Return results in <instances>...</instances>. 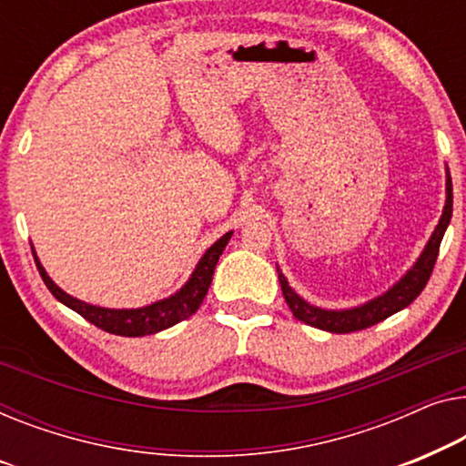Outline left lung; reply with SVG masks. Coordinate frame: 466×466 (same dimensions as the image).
I'll return each instance as SVG.
<instances>
[{"instance_id": "8db88e82", "label": "left lung", "mask_w": 466, "mask_h": 466, "mask_svg": "<svg viewBox=\"0 0 466 466\" xmlns=\"http://www.w3.org/2000/svg\"><path fill=\"white\" fill-rule=\"evenodd\" d=\"M450 219H451V177H450V170H445V207H443L441 219H439L435 232H432L427 247H424V251L420 253V258H418L416 264L405 272V277L399 280L397 285H392L389 291L370 299L367 304L349 308V310H325V308L308 304L306 299H301L298 293L291 289L289 283H287L285 274L280 272V268L277 266L280 289H283L285 301L289 304L293 317L301 320V323L319 327V329L323 331L352 333V331L367 329V327L389 319L390 314L408 308L411 301L420 296L422 289L429 283L431 272L432 268H435V261L439 255V245H441V238L445 234V228L450 224Z\"/></svg>"}]
</instances>
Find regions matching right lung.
Here are the masks:
<instances>
[{
  "mask_svg": "<svg viewBox=\"0 0 466 466\" xmlns=\"http://www.w3.org/2000/svg\"><path fill=\"white\" fill-rule=\"evenodd\" d=\"M232 232L221 236V238L207 248V253L202 255L198 264H196L192 277L186 285L181 287L175 296L165 298L160 301H154V304L143 306V308H130V310H114V308H101L86 304V301L71 298L69 293H65L61 287L52 283V279L46 274L44 266L39 264L37 255L34 251L35 266L39 270V277L48 287L52 296H55L61 304H65L71 310L82 314L88 323L99 327V329L114 333V336H124V338H139V336H149V333H158L167 327H173L179 323V320L192 317V314L198 310L202 299H205L208 287H211L215 266H218L219 255L224 253V248L230 240Z\"/></svg>",
  "mask_w": 466,
  "mask_h": 466,
  "instance_id": "obj_1",
  "label": "right lung"
}]
</instances>
